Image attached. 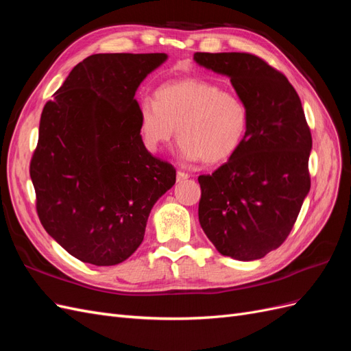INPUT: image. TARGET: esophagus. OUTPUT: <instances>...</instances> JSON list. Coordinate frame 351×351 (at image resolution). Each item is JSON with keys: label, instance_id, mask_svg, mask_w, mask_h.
<instances>
[{"label": "esophagus", "instance_id": "esophagus-1", "mask_svg": "<svg viewBox=\"0 0 351 351\" xmlns=\"http://www.w3.org/2000/svg\"><path fill=\"white\" fill-rule=\"evenodd\" d=\"M187 178H190V174H187L184 171H177V183H182Z\"/></svg>", "mask_w": 351, "mask_h": 351}]
</instances>
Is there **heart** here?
<instances>
[{
	"mask_svg": "<svg viewBox=\"0 0 351 351\" xmlns=\"http://www.w3.org/2000/svg\"><path fill=\"white\" fill-rule=\"evenodd\" d=\"M249 125L243 99L218 84L189 77L169 82L155 92V101L139 107V130L151 152H159L177 133L183 161L224 162L240 147Z\"/></svg>",
	"mask_w": 351,
	"mask_h": 351,
	"instance_id": "1",
	"label": "heart"
}]
</instances>
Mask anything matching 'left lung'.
Instances as JSON below:
<instances>
[{
  "mask_svg": "<svg viewBox=\"0 0 351 351\" xmlns=\"http://www.w3.org/2000/svg\"><path fill=\"white\" fill-rule=\"evenodd\" d=\"M193 60L230 77L249 111L236 154L197 178L200 227L224 256L256 261L284 243L309 193L311 130L290 82L259 57L196 52Z\"/></svg>",
  "mask_w": 351,
  "mask_h": 351,
  "instance_id": "obj_1",
  "label": "left lung"
}]
</instances>
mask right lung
<instances>
[{
  "label": "right lung",
  "mask_w": 351,
  "mask_h": 351,
  "mask_svg": "<svg viewBox=\"0 0 351 351\" xmlns=\"http://www.w3.org/2000/svg\"><path fill=\"white\" fill-rule=\"evenodd\" d=\"M168 56L93 54L74 67L40 115L30 161L45 231L71 256L97 267L130 258L151 209L176 169L146 149L141 83Z\"/></svg>",
  "instance_id": "add662e5"
}]
</instances>
